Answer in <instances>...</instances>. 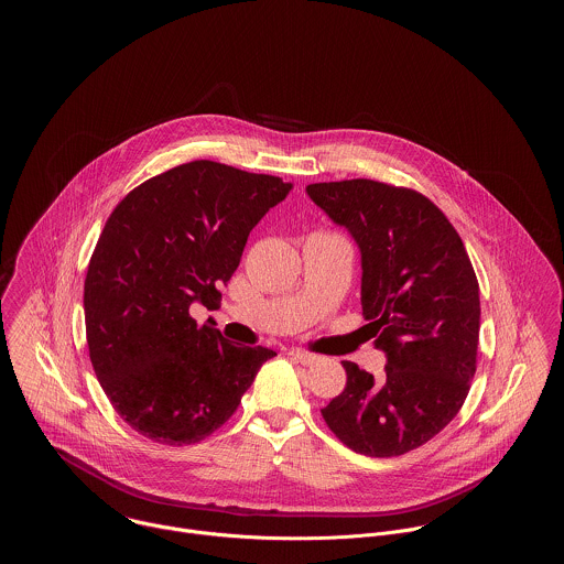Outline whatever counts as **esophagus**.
<instances>
[{"instance_id": "1", "label": "esophagus", "mask_w": 564, "mask_h": 564, "mask_svg": "<svg viewBox=\"0 0 564 564\" xmlns=\"http://www.w3.org/2000/svg\"><path fill=\"white\" fill-rule=\"evenodd\" d=\"M288 355H290L294 361H297V364H302V366H313V364H317V361H319V357H317V355L306 352V350L292 349Z\"/></svg>"}]
</instances>
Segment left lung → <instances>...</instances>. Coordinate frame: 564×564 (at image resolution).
<instances>
[{"label": "left lung", "mask_w": 564, "mask_h": 564, "mask_svg": "<svg viewBox=\"0 0 564 564\" xmlns=\"http://www.w3.org/2000/svg\"><path fill=\"white\" fill-rule=\"evenodd\" d=\"M361 253L368 338L382 380L343 361L347 387L322 410L327 427L366 456L410 453L444 430L469 393L480 336V288L453 224L414 189L372 180L306 186Z\"/></svg>", "instance_id": "8db88e82"}]
</instances>
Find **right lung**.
<instances>
[{"label":"right lung","mask_w":564,"mask_h":564,"mask_svg":"<svg viewBox=\"0 0 564 564\" xmlns=\"http://www.w3.org/2000/svg\"><path fill=\"white\" fill-rule=\"evenodd\" d=\"M292 184L212 161L156 175L111 212L84 281L88 352L113 410L159 444H194L239 408L267 347L189 317L217 308L253 226Z\"/></svg>","instance_id":"1"}]
</instances>
